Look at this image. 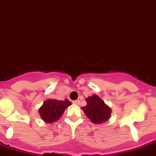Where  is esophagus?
Here are the masks:
<instances>
[{
	"label": "esophagus",
	"instance_id": "esophagus-1",
	"mask_svg": "<svg viewBox=\"0 0 156 156\" xmlns=\"http://www.w3.org/2000/svg\"><path fill=\"white\" fill-rule=\"evenodd\" d=\"M73 103L76 105H79L80 104V100H74V101H73Z\"/></svg>",
	"mask_w": 156,
	"mask_h": 156
}]
</instances>
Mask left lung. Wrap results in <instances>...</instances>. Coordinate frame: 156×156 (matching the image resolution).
Listing matches in <instances>:
<instances>
[{
    "label": "left lung",
    "instance_id": "8db88e82",
    "mask_svg": "<svg viewBox=\"0 0 156 156\" xmlns=\"http://www.w3.org/2000/svg\"><path fill=\"white\" fill-rule=\"evenodd\" d=\"M86 101L87 106L82 109L91 122L95 124L102 123L111 118V109L98 95L90 96L86 98Z\"/></svg>",
    "mask_w": 156,
    "mask_h": 156
}]
</instances>
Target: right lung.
<instances>
[{
    "label": "right lung",
    "mask_w": 156,
    "mask_h": 156,
    "mask_svg": "<svg viewBox=\"0 0 156 156\" xmlns=\"http://www.w3.org/2000/svg\"><path fill=\"white\" fill-rule=\"evenodd\" d=\"M70 105L71 102L68 99L64 101L57 99L45 100L39 109V114L45 122H54L62 117L66 109Z\"/></svg>",
    "instance_id": "obj_1"
}]
</instances>
